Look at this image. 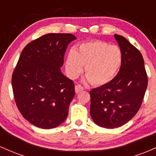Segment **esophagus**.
I'll return each instance as SVG.
<instances>
[{"label":"esophagus","mask_w":156,"mask_h":156,"mask_svg":"<svg viewBox=\"0 0 156 156\" xmlns=\"http://www.w3.org/2000/svg\"><path fill=\"white\" fill-rule=\"evenodd\" d=\"M83 87H82L81 85H80V84H78V85H76V87H75V90H76V93H79L80 92H81V91H83Z\"/></svg>","instance_id":"obj_1"}]
</instances>
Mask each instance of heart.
I'll use <instances>...</instances> for the list:
<instances>
[{
	"label": "heart",
	"mask_w": 156,
	"mask_h": 156,
	"mask_svg": "<svg viewBox=\"0 0 156 156\" xmlns=\"http://www.w3.org/2000/svg\"><path fill=\"white\" fill-rule=\"evenodd\" d=\"M122 53L116 44L101 40L86 42L68 53L66 69L68 76L76 78L84 67L87 79L94 86L110 82L121 67Z\"/></svg>",
	"instance_id": "heart-1"
}]
</instances>
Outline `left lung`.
<instances>
[{"instance_id": "1", "label": "left lung", "mask_w": 156, "mask_h": 156, "mask_svg": "<svg viewBox=\"0 0 156 156\" xmlns=\"http://www.w3.org/2000/svg\"><path fill=\"white\" fill-rule=\"evenodd\" d=\"M114 37L122 53L120 69L110 82L89 92L91 117L105 128L120 127L136 114L148 83L140 51L122 36L114 34Z\"/></svg>"}]
</instances>
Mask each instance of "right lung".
I'll return each instance as SVG.
<instances>
[{"mask_svg": "<svg viewBox=\"0 0 156 156\" xmlns=\"http://www.w3.org/2000/svg\"><path fill=\"white\" fill-rule=\"evenodd\" d=\"M72 34H48L23 48L12 77L13 94L23 117L39 128L51 129L67 117L75 96L74 82L61 72Z\"/></svg>", "mask_w": 156, "mask_h": 156, "instance_id": "right-lung-1", "label": "right lung"}]
</instances>
